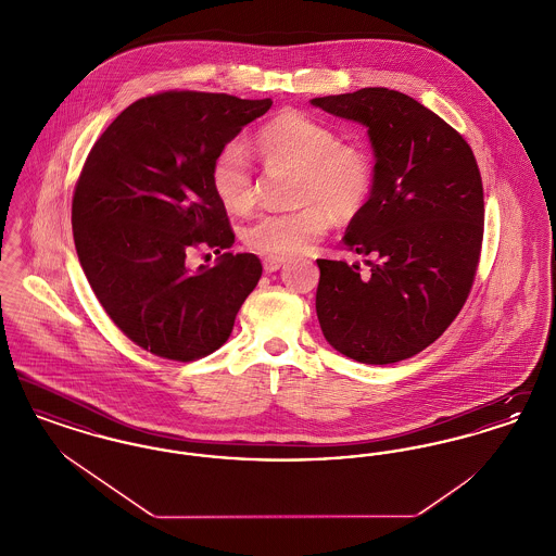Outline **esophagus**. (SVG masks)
Here are the masks:
<instances>
[{
  "mask_svg": "<svg viewBox=\"0 0 556 556\" xmlns=\"http://www.w3.org/2000/svg\"><path fill=\"white\" fill-rule=\"evenodd\" d=\"M283 265H286V258H279V256H266L265 261H263L266 273H275V270H279Z\"/></svg>",
  "mask_w": 556,
  "mask_h": 556,
  "instance_id": "obj_1",
  "label": "esophagus"
}]
</instances>
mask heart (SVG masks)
I'll return each instance as SVG.
<instances>
[{"instance_id":"1","label":"heart","mask_w":556,"mask_h":556,"mask_svg":"<svg viewBox=\"0 0 556 556\" xmlns=\"http://www.w3.org/2000/svg\"><path fill=\"white\" fill-rule=\"evenodd\" d=\"M254 143L266 160L298 164L293 211H268L254 216L241 238L258 254L288 258L306 252L333 225V216L352 218L369 200L375 166L369 152L342 143L327 123L298 110L277 114L265 123ZM212 191L231 212L254 204V168L243 143L229 141L212 160Z\"/></svg>"}]
</instances>
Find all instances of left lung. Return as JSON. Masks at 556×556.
<instances>
[{
  "mask_svg": "<svg viewBox=\"0 0 556 556\" xmlns=\"http://www.w3.org/2000/svg\"><path fill=\"white\" fill-rule=\"evenodd\" d=\"M369 129L375 184L348 229L358 263L318 258L317 317L338 352L392 365L433 344L465 306L483 241L471 146L435 112L386 87L315 98Z\"/></svg>",
  "mask_w": 556,
  "mask_h": 556,
  "instance_id": "left-lung-1",
  "label": "left lung"
}]
</instances>
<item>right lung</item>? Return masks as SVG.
<instances>
[{"label": "right lung", "instance_id": "obj_1", "mask_svg": "<svg viewBox=\"0 0 556 556\" xmlns=\"http://www.w3.org/2000/svg\"><path fill=\"white\" fill-rule=\"evenodd\" d=\"M273 106L227 93L162 91L132 102L93 143L73 193V236L85 277L112 323L154 356L189 363L233 331L263 265L222 254L195 274L193 249L233 245L211 186L212 160Z\"/></svg>", "mask_w": 556, "mask_h": 556}]
</instances>
